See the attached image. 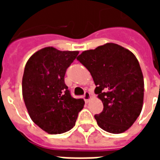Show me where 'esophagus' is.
<instances>
[{
    "label": "esophagus",
    "instance_id": "34e87169",
    "mask_svg": "<svg viewBox=\"0 0 160 160\" xmlns=\"http://www.w3.org/2000/svg\"><path fill=\"white\" fill-rule=\"evenodd\" d=\"M83 98H84V99L86 102H88L90 98V94L88 91H85L84 95H83Z\"/></svg>",
    "mask_w": 160,
    "mask_h": 160
}]
</instances>
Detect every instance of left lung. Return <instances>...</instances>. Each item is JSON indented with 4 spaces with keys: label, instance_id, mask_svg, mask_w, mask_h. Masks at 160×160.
Segmentation results:
<instances>
[{
    "label": "left lung",
    "instance_id": "obj_1",
    "mask_svg": "<svg viewBox=\"0 0 160 160\" xmlns=\"http://www.w3.org/2000/svg\"><path fill=\"white\" fill-rule=\"evenodd\" d=\"M79 61L92 76L103 110L94 118L104 131L119 134L131 128L142 108L144 82L140 66L130 50L114 43L83 51Z\"/></svg>",
    "mask_w": 160,
    "mask_h": 160
}]
</instances>
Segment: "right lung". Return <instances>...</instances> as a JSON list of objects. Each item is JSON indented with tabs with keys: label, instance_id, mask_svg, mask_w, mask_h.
Instances as JSON below:
<instances>
[{
	"label": "right lung",
	"instance_id": "add662e5",
	"mask_svg": "<svg viewBox=\"0 0 160 160\" xmlns=\"http://www.w3.org/2000/svg\"><path fill=\"white\" fill-rule=\"evenodd\" d=\"M78 54L46 47L32 54L25 65L22 78L25 107L33 122L49 134L72 129L85 104L82 98L72 97L65 83L66 70Z\"/></svg>",
	"mask_w": 160,
	"mask_h": 160
}]
</instances>
